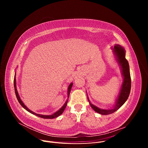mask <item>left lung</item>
<instances>
[{
  "mask_svg": "<svg viewBox=\"0 0 148 148\" xmlns=\"http://www.w3.org/2000/svg\"><path fill=\"white\" fill-rule=\"evenodd\" d=\"M114 52L116 54L117 59L121 65V67H122V74L124 77L122 88L120 89L118 99L116 101L115 106L114 107V108L111 109H101L92 104L88 98L89 104H90L93 110L102 115H109L117 111L126 102L131 90L132 82L130 73V67L127 60L125 59V51L124 49L119 44H116L114 46Z\"/></svg>",
  "mask_w": 148,
  "mask_h": 148,
  "instance_id": "1",
  "label": "left lung"
}]
</instances>
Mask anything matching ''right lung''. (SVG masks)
<instances>
[{
    "mask_svg": "<svg viewBox=\"0 0 148 148\" xmlns=\"http://www.w3.org/2000/svg\"><path fill=\"white\" fill-rule=\"evenodd\" d=\"M72 85H73V83H71L69 85V88H68V98H69V95H70V91H71V87H72ZM14 88H15V95H16V98H17L18 101L20 104H21V106L22 107H23L24 109H25L26 110L28 111L29 112H30V113H31V114H34V115H36V116H38V117H39L42 118V119H53V118H56V117H59V115H60L62 113H63V112H64V110H65V107H66V106L67 102H68V100H66V102H65V104L62 107V108H61L60 110H58L57 112H56V113L52 114V115H41V114H36V113L33 112L30 110L29 109H28V107H26V106L23 104V102H22L21 100L20 99V96H19V95H18V91H17V90H16V79H15V77H14Z\"/></svg>",
    "mask_w": 148,
    "mask_h": 148,
    "instance_id": "add662e5",
    "label": "right lung"
}]
</instances>
